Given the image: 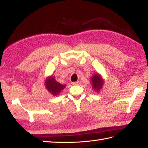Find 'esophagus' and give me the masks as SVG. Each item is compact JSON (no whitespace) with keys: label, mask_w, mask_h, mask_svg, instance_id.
Segmentation results:
<instances>
[{"label":"esophagus","mask_w":148,"mask_h":148,"mask_svg":"<svg viewBox=\"0 0 148 148\" xmlns=\"http://www.w3.org/2000/svg\"><path fill=\"white\" fill-rule=\"evenodd\" d=\"M79 84V81L73 82V83H72V84H73V85H78Z\"/></svg>","instance_id":"esophagus-1"}]
</instances>
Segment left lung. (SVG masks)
Returning a JSON list of instances; mask_svg holds the SVG:
<instances>
[{
    "label": "left lung",
    "mask_w": 148,
    "mask_h": 148,
    "mask_svg": "<svg viewBox=\"0 0 148 148\" xmlns=\"http://www.w3.org/2000/svg\"><path fill=\"white\" fill-rule=\"evenodd\" d=\"M91 81L93 89L97 90V91L99 90L103 86V82L99 74L94 75L91 79Z\"/></svg>",
    "instance_id": "left-lung-1"
}]
</instances>
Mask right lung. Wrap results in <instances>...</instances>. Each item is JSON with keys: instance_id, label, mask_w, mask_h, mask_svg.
Masks as SVG:
<instances>
[{"instance_id": "right-lung-1", "label": "right lung", "mask_w": 148, "mask_h": 148, "mask_svg": "<svg viewBox=\"0 0 148 148\" xmlns=\"http://www.w3.org/2000/svg\"><path fill=\"white\" fill-rule=\"evenodd\" d=\"M45 86H46V88L54 96L58 95L59 93L64 88H66L65 85H62L59 82H57L54 77H53L52 76L51 77H49L46 81Z\"/></svg>"}]
</instances>
